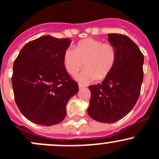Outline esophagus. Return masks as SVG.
Segmentation results:
<instances>
[{"label": "esophagus", "instance_id": "34e87169", "mask_svg": "<svg viewBox=\"0 0 159 159\" xmlns=\"http://www.w3.org/2000/svg\"><path fill=\"white\" fill-rule=\"evenodd\" d=\"M78 86H79V87L80 88H83V87H85V85H83V84H82V83H79V84H78Z\"/></svg>", "mask_w": 159, "mask_h": 159}]
</instances>
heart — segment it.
<instances>
[{
    "mask_svg": "<svg viewBox=\"0 0 159 159\" xmlns=\"http://www.w3.org/2000/svg\"><path fill=\"white\" fill-rule=\"evenodd\" d=\"M115 61L114 45L91 38L80 41L74 49L67 48L63 55L64 67L72 76L76 74L84 62L85 69L76 76V80L85 83L96 79H104L114 67Z\"/></svg>",
    "mask_w": 159,
    "mask_h": 159,
    "instance_id": "heart-1",
    "label": "heart"
}]
</instances>
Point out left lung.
Wrapping results in <instances>:
<instances>
[{"label": "left lung", "instance_id": "1", "mask_svg": "<svg viewBox=\"0 0 159 159\" xmlns=\"http://www.w3.org/2000/svg\"><path fill=\"white\" fill-rule=\"evenodd\" d=\"M108 41L115 48V63L101 83L89 86L91 97L87 113L93 120L111 124L126 116L139 97L144 56L128 36L108 34Z\"/></svg>", "mask_w": 159, "mask_h": 159}]
</instances>
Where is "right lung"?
Listing matches in <instances>:
<instances>
[{
    "label": "right lung",
    "mask_w": 159,
    "mask_h": 159,
    "mask_svg": "<svg viewBox=\"0 0 159 159\" xmlns=\"http://www.w3.org/2000/svg\"><path fill=\"white\" fill-rule=\"evenodd\" d=\"M69 39L44 35L28 42L13 66L12 86L21 114L30 121L44 126L60 123L66 107L79 91L63 65Z\"/></svg>",
    "instance_id": "add662e5"
}]
</instances>
